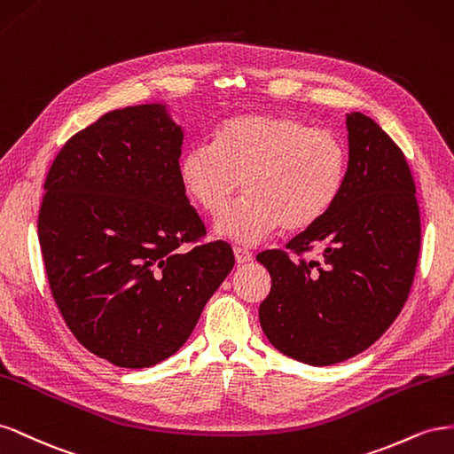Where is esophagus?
Instances as JSON below:
<instances>
[{"label": "esophagus", "instance_id": "obj_1", "mask_svg": "<svg viewBox=\"0 0 454 454\" xmlns=\"http://www.w3.org/2000/svg\"><path fill=\"white\" fill-rule=\"evenodd\" d=\"M234 256H236V262L238 264H247V262L253 261V253L247 251V249H243V247H236L234 249Z\"/></svg>", "mask_w": 454, "mask_h": 454}]
</instances>
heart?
Listing matches in <instances>:
<instances>
[{
    "instance_id": "heart-1",
    "label": "heart",
    "mask_w": 454,
    "mask_h": 454,
    "mask_svg": "<svg viewBox=\"0 0 454 454\" xmlns=\"http://www.w3.org/2000/svg\"><path fill=\"white\" fill-rule=\"evenodd\" d=\"M349 153L329 129L289 114L251 112L220 123L215 142H196L180 160L190 200L218 215L245 184L250 196L215 220L218 236L256 245L281 224L314 226L340 198Z\"/></svg>"
}]
</instances>
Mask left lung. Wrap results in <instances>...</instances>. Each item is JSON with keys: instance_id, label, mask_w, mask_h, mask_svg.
<instances>
[{"instance_id": "8db88e82", "label": "left lung", "mask_w": 454, "mask_h": 454, "mask_svg": "<svg viewBox=\"0 0 454 454\" xmlns=\"http://www.w3.org/2000/svg\"><path fill=\"white\" fill-rule=\"evenodd\" d=\"M346 127L340 198L287 251L256 254L271 278L258 308L262 331L308 365L340 364L377 342L405 306L420 253L417 188L403 152L361 112L348 114ZM317 247L319 259L303 256Z\"/></svg>"}]
</instances>
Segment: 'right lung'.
I'll return each mask as SVG.
<instances>
[{
  "instance_id": "right-lung-1",
  "label": "right lung",
  "mask_w": 454,
  "mask_h": 454,
  "mask_svg": "<svg viewBox=\"0 0 454 454\" xmlns=\"http://www.w3.org/2000/svg\"><path fill=\"white\" fill-rule=\"evenodd\" d=\"M180 146L165 106L114 110L75 133L45 178L51 294L77 342L118 367L171 357L234 268L228 243L195 245L207 230L180 183Z\"/></svg>"
}]
</instances>
